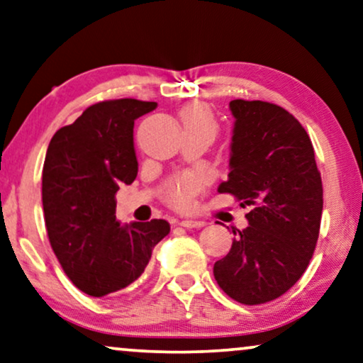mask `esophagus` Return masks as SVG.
<instances>
[{
	"instance_id": "1",
	"label": "esophagus",
	"mask_w": 363,
	"mask_h": 363,
	"mask_svg": "<svg viewBox=\"0 0 363 363\" xmlns=\"http://www.w3.org/2000/svg\"><path fill=\"white\" fill-rule=\"evenodd\" d=\"M179 225L186 230H199V228H203V226L207 223H205V221H202V220H182Z\"/></svg>"
}]
</instances>
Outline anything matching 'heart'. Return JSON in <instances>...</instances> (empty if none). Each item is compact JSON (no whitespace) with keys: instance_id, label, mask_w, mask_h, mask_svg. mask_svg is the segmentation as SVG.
<instances>
[{"instance_id":"b5f03b06","label":"heart","mask_w":363,"mask_h":363,"mask_svg":"<svg viewBox=\"0 0 363 363\" xmlns=\"http://www.w3.org/2000/svg\"><path fill=\"white\" fill-rule=\"evenodd\" d=\"M181 122L184 127V133L199 132L215 138L218 132V123H216L212 111L203 104H189L181 111ZM203 186V179L197 174H186L172 181L166 189V200L174 208L187 210L194 205V199Z\"/></svg>"}]
</instances>
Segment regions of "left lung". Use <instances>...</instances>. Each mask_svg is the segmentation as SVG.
Masks as SVG:
<instances>
[{"instance_id":"8db88e82","label":"left lung","mask_w":363,"mask_h":363,"mask_svg":"<svg viewBox=\"0 0 363 363\" xmlns=\"http://www.w3.org/2000/svg\"><path fill=\"white\" fill-rule=\"evenodd\" d=\"M228 181L250 226L215 262L216 284L242 305H262L290 290L305 272L320 236L323 182L306 130L284 107L235 99Z\"/></svg>"}]
</instances>
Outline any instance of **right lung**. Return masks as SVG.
Masks as SVG:
<instances>
[{
  "label": "right lung",
  "mask_w": 363,
  "mask_h": 363,
  "mask_svg": "<svg viewBox=\"0 0 363 363\" xmlns=\"http://www.w3.org/2000/svg\"><path fill=\"white\" fill-rule=\"evenodd\" d=\"M156 102L112 99L89 106L57 130L42 171L48 241L68 279L91 296L125 289L143 274L153 247L169 233L166 220L116 218V194L138 172L133 123Z\"/></svg>",
  "instance_id": "add662e5"
}]
</instances>
